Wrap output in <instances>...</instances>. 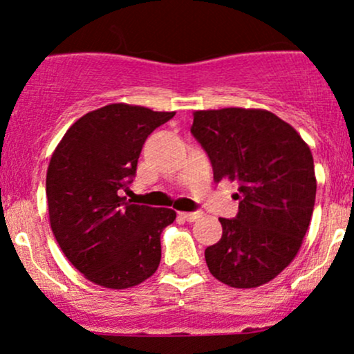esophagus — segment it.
Instances as JSON below:
<instances>
[{
  "label": "esophagus",
  "instance_id": "34e87169",
  "mask_svg": "<svg viewBox=\"0 0 354 354\" xmlns=\"http://www.w3.org/2000/svg\"><path fill=\"white\" fill-rule=\"evenodd\" d=\"M201 214H203L201 211H186V213H181V216L185 218L186 221H196Z\"/></svg>",
  "mask_w": 354,
  "mask_h": 354
}]
</instances>
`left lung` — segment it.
<instances>
[{
	"label": "left lung",
	"instance_id": "8db88e82",
	"mask_svg": "<svg viewBox=\"0 0 354 354\" xmlns=\"http://www.w3.org/2000/svg\"><path fill=\"white\" fill-rule=\"evenodd\" d=\"M191 135L214 181H238V214L219 218L223 236L205 251L211 274L233 288L261 286L295 259L316 198L310 146L265 109L194 111Z\"/></svg>",
	"mask_w": 354,
	"mask_h": 354
}]
</instances>
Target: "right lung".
<instances>
[{"label": "right lung", "mask_w": 354, "mask_h": 354, "mask_svg": "<svg viewBox=\"0 0 354 354\" xmlns=\"http://www.w3.org/2000/svg\"><path fill=\"white\" fill-rule=\"evenodd\" d=\"M174 113L115 103L86 113L56 146L46 173L53 234L89 281L124 290L161 261V233L176 213L120 196L136 174L143 145Z\"/></svg>", "instance_id": "add662e5"}]
</instances>
